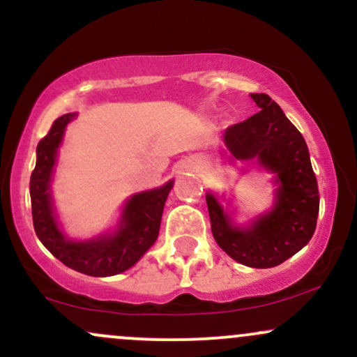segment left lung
<instances>
[{
	"label": "left lung",
	"instance_id": "left-lung-1",
	"mask_svg": "<svg viewBox=\"0 0 357 357\" xmlns=\"http://www.w3.org/2000/svg\"><path fill=\"white\" fill-rule=\"evenodd\" d=\"M259 113L224 131V142L238 160L258 158L282 183L276 206L250 229H236L218 200L206 195L215 243L241 265L271 268L298 253L314 236L319 187L308 148L300 131L268 94H251Z\"/></svg>",
	"mask_w": 357,
	"mask_h": 357
}]
</instances>
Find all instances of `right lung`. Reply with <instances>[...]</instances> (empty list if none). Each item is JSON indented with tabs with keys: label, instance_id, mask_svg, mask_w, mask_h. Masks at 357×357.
Listing matches in <instances>:
<instances>
[{
	"label": "right lung",
	"instance_id": "obj_1",
	"mask_svg": "<svg viewBox=\"0 0 357 357\" xmlns=\"http://www.w3.org/2000/svg\"><path fill=\"white\" fill-rule=\"evenodd\" d=\"M72 118L74 114H63L55 119L50 131L40 139L37 146V165L30 177L35 232L43 246L72 270L91 276L118 275L133 266L157 241L163 206L174 182L131 197L126 204L121 229L113 238H98L84 243L67 241L52 214L49 182L63 130Z\"/></svg>",
	"mask_w": 357,
	"mask_h": 357
}]
</instances>
